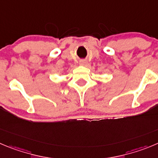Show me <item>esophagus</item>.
I'll return each mask as SVG.
<instances>
[{"label": "esophagus", "instance_id": "esophagus-1", "mask_svg": "<svg viewBox=\"0 0 158 158\" xmlns=\"http://www.w3.org/2000/svg\"><path fill=\"white\" fill-rule=\"evenodd\" d=\"M79 64H80L81 65H86V64H87V61H85V60H81L80 62H79Z\"/></svg>", "mask_w": 158, "mask_h": 158}]
</instances>
